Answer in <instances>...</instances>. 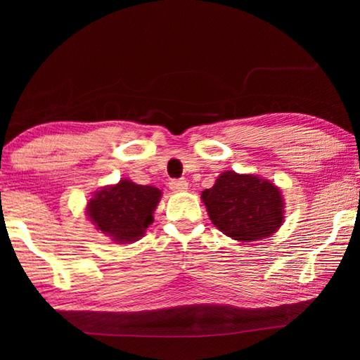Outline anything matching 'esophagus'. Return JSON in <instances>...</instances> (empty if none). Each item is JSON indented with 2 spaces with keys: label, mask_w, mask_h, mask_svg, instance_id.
<instances>
[{
  "label": "esophagus",
  "mask_w": 360,
  "mask_h": 360,
  "mask_svg": "<svg viewBox=\"0 0 360 360\" xmlns=\"http://www.w3.org/2000/svg\"><path fill=\"white\" fill-rule=\"evenodd\" d=\"M187 188H188V182L184 179H173L170 182V190H173V192H176V193L186 192Z\"/></svg>",
  "instance_id": "esophagus-1"
}]
</instances>
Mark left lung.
I'll return each mask as SVG.
<instances>
[{"label":"left lung","mask_w":360,"mask_h":360,"mask_svg":"<svg viewBox=\"0 0 360 360\" xmlns=\"http://www.w3.org/2000/svg\"><path fill=\"white\" fill-rule=\"evenodd\" d=\"M201 200L209 218L224 235L243 243L275 233L285 219L280 188L258 174L223 172Z\"/></svg>","instance_id":"1"}]
</instances>
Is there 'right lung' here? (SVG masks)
<instances>
[{
  "mask_svg": "<svg viewBox=\"0 0 360 360\" xmlns=\"http://www.w3.org/2000/svg\"><path fill=\"white\" fill-rule=\"evenodd\" d=\"M162 192L153 186H139L120 179L116 186H106L93 195L86 205L88 219L106 236L119 244L141 240L153 224Z\"/></svg>",
  "mask_w": 360,
  "mask_h": 360,
  "instance_id": "add662e5",
  "label": "right lung"
}]
</instances>
